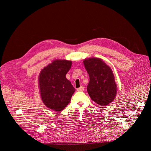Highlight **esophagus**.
<instances>
[{"instance_id":"34e87169","label":"esophagus","mask_w":151,"mask_h":151,"mask_svg":"<svg viewBox=\"0 0 151 151\" xmlns=\"http://www.w3.org/2000/svg\"><path fill=\"white\" fill-rule=\"evenodd\" d=\"M77 91H80V92H81H81L83 91H84V87H83V86H81L80 88H79L77 89Z\"/></svg>"}]
</instances>
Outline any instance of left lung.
I'll list each match as a JSON object with an SVG mask.
<instances>
[{
  "label": "left lung",
  "mask_w": 151,
  "mask_h": 151,
  "mask_svg": "<svg viewBox=\"0 0 151 151\" xmlns=\"http://www.w3.org/2000/svg\"><path fill=\"white\" fill-rule=\"evenodd\" d=\"M89 75L87 91L91 99L101 106L112 102L116 95V84L111 69L101 59L89 58L84 60Z\"/></svg>",
  "instance_id": "8db88e82"
}]
</instances>
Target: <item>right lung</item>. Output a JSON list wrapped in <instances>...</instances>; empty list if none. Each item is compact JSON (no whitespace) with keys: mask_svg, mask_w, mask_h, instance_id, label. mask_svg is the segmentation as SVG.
Listing matches in <instances>:
<instances>
[{"mask_svg":"<svg viewBox=\"0 0 151 151\" xmlns=\"http://www.w3.org/2000/svg\"><path fill=\"white\" fill-rule=\"evenodd\" d=\"M71 61L55 60L45 67L39 76V86L43 104L54 111H60L70 101L75 91L66 74Z\"/></svg>","mask_w":151,"mask_h":151,"instance_id":"add662e5","label":"right lung"}]
</instances>
